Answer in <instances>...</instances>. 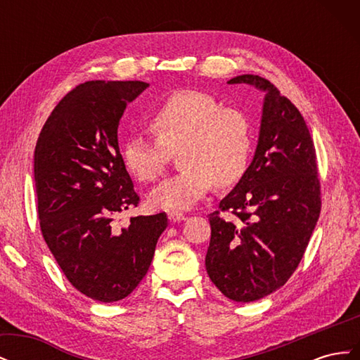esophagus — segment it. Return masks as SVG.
<instances>
[{"mask_svg":"<svg viewBox=\"0 0 360 360\" xmlns=\"http://www.w3.org/2000/svg\"><path fill=\"white\" fill-rule=\"evenodd\" d=\"M168 219L176 224V222H183L184 219H186V216H184L183 213H179V212H171V213H168Z\"/></svg>","mask_w":360,"mask_h":360,"instance_id":"34e87169","label":"esophagus"}]
</instances>
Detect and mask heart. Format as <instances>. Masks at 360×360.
I'll return each mask as SVG.
<instances>
[{"instance_id": "1", "label": "heart", "mask_w": 360, "mask_h": 360, "mask_svg": "<svg viewBox=\"0 0 360 360\" xmlns=\"http://www.w3.org/2000/svg\"><path fill=\"white\" fill-rule=\"evenodd\" d=\"M148 124L158 139L132 134L124 141L129 172L139 181L155 180L176 150L183 167L150 192V202L158 209L188 210L214 181L230 186L243 176L252 136L248 117L236 108L222 106L204 91L179 90L150 112Z\"/></svg>"}]
</instances>
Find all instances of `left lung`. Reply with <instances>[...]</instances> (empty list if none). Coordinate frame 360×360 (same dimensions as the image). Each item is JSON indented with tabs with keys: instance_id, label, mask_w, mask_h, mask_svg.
I'll use <instances>...</instances> for the list:
<instances>
[{
	"instance_id": "left-lung-1",
	"label": "left lung",
	"mask_w": 360,
	"mask_h": 360,
	"mask_svg": "<svg viewBox=\"0 0 360 360\" xmlns=\"http://www.w3.org/2000/svg\"><path fill=\"white\" fill-rule=\"evenodd\" d=\"M228 84L263 91V111L252 162L219 202L236 217L209 214L205 270L225 297L246 303L281 288L299 266L320 216V181L312 138L297 108L258 75Z\"/></svg>"
}]
</instances>
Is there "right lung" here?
I'll return each mask as SVG.
<instances>
[{
	"label": "right lung",
	"mask_w": 360,
	"mask_h": 360,
	"mask_svg": "<svg viewBox=\"0 0 360 360\" xmlns=\"http://www.w3.org/2000/svg\"><path fill=\"white\" fill-rule=\"evenodd\" d=\"M141 81H89L56 106L34 150V183L43 238L70 284L86 297H127L143 278L165 231V213L114 216L139 197L118 147L127 103L148 89Z\"/></svg>",
	"instance_id": "1"
}]
</instances>
